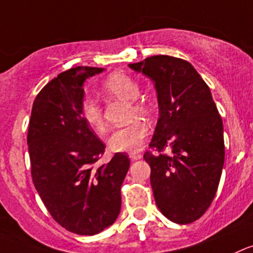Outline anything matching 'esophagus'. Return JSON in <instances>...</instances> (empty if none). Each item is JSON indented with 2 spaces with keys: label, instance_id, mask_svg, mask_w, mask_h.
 I'll list each match as a JSON object with an SVG mask.
<instances>
[{
  "label": "esophagus",
  "instance_id": "1",
  "mask_svg": "<svg viewBox=\"0 0 253 253\" xmlns=\"http://www.w3.org/2000/svg\"><path fill=\"white\" fill-rule=\"evenodd\" d=\"M128 157L131 161H137V160L142 159V155L140 152H129Z\"/></svg>",
  "mask_w": 253,
  "mask_h": 253
}]
</instances>
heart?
<instances>
[{
  "label": "heart",
  "instance_id": "1",
  "mask_svg": "<svg viewBox=\"0 0 253 253\" xmlns=\"http://www.w3.org/2000/svg\"><path fill=\"white\" fill-rule=\"evenodd\" d=\"M102 89L106 94L131 102V116H142L147 113V107L137 102L140 87L137 82L125 73H113L103 82ZM82 115L88 126L96 132L105 129L102 110L92 98H86L82 103ZM147 134V127L143 122L133 121L125 127L113 129L107 138V145L113 152H132L141 147Z\"/></svg>",
  "mask_w": 253,
  "mask_h": 253
}]
</instances>
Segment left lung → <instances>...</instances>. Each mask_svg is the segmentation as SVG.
Here are the masks:
<instances>
[{"label": "left lung", "mask_w": 253, "mask_h": 253, "mask_svg": "<svg viewBox=\"0 0 253 253\" xmlns=\"http://www.w3.org/2000/svg\"><path fill=\"white\" fill-rule=\"evenodd\" d=\"M128 67L152 80L157 92L160 117L150 147L172 152L143 156L156 205L169 221L187 225L207 211L218 187L225 162L222 119L210 87L187 61L159 55Z\"/></svg>", "instance_id": "left-lung-1"}]
</instances>
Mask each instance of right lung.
<instances>
[{
	"mask_svg": "<svg viewBox=\"0 0 253 253\" xmlns=\"http://www.w3.org/2000/svg\"><path fill=\"white\" fill-rule=\"evenodd\" d=\"M102 71L79 66L60 73L37 94L28 125L35 187L56 222L77 235H97L117 219L129 169L121 152L94 167L106 146L82 115L84 84Z\"/></svg>",
	"mask_w": 253,
	"mask_h": 253,
	"instance_id": "add662e5",
	"label": "right lung"
}]
</instances>
